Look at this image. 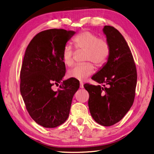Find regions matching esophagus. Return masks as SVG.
I'll return each instance as SVG.
<instances>
[{
	"mask_svg": "<svg viewBox=\"0 0 154 154\" xmlns=\"http://www.w3.org/2000/svg\"><path fill=\"white\" fill-rule=\"evenodd\" d=\"M84 86H83V83L82 82H80V88H83Z\"/></svg>",
	"mask_w": 154,
	"mask_h": 154,
	"instance_id": "34e87169",
	"label": "esophagus"
}]
</instances>
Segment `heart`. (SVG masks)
Here are the masks:
<instances>
[{
  "mask_svg": "<svg viewBox=\"0 0 154 154\" xmlns=\"http://www.w3.org/2000/svg\"><path fill=\"white\" fill-rule=\"evenodd\" d=\"M73 43L76 49L85 50L83 60L88 61L78 64L69 69L68 75L79 81H85L94 72V63L97 66L101 67L109 60L111 46L106 37H99L97 34L85 30L79 33L73 38ZM74 51L71 46L66 45L62 52L63 63L66 66H72L74 63ZM91 62H89V61Z\"/></svg>",
  "mask_w": 154,
  "mask_h": 154,
  "instance_id": "heart-1",
  "label": "heart"
}]
</instances>
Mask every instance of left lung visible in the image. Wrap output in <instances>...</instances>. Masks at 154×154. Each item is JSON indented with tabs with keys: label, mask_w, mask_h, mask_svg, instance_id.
Wrapping results in <instances>:
<instances>
[{
	"label": "left lung",
	"mask_w": 154,
	"mask_h": 154,
	"mask_svg": "<svg viewBox=\"0 0 154 154\" xmlns=\"http://www.w3.org/2000/svg\"><path fill=\"white\" fill-rule=\"evenodd\" d=\"M103 32L111 46L109 60L91 79L103 86L85 84L89 94L91 117L100 125H115L132 106L137 85V69L130 48L123 36L113 26Z\"/></svg>",
	"instance_id": "1"
}]
</instances>
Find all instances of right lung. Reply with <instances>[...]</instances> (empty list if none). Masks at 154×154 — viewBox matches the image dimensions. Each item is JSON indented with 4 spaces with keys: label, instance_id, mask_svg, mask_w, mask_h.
<instances>
[{
    "label": "right lung",
    "instance_id": "add662e5",
    "mask_svg": "<svg viewBox=\"0 0 154 154\" xmlns=\"http://www.w3.org/2000/svg\"><path fill=\"white\" fill-rule=\"evenodd\" d=\"M75 33L64 29H50L37 33L28 45L20 70V91L26 108L37 124L55 128L67 120L74 94L79 88L75 79L58 85L66 73L62 52Z\"/></svg>",
    "mask_w": 154,
    "mask_h": 154
}]
</instances>
